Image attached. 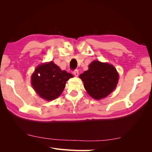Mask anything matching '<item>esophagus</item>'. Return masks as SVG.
I'll list each match as a JSON object with an SVG mask.
<instances>
[{
    "instance_id": "34e87169",
    "label": "esophagus",
    "mask_w": 152,
    "mask_h": 152,
    "mask_svg": "<svg viewBox=\"0 0 152 152\" xmlns=\"http://www.w3.org/2000/svg\"><path fill=\"white\" fill-rule=\"evenodd\" d=\"M73 74H74V76H78L79 75V72H78V70H77V69L74 70L73 71Z\"/></svg>"
}]
</instances>
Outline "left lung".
Masks as SVG:
<instances>
[{"label": "left lung", "instance_id": "8db88e82", "mask_svg": "<svg viewBox=\"0 0 152 152\" xmlns=\"http://www.w3.org/2000/svg\"><path fill=\"white\" fill-rule=\"evenodd\" d=\"M88 94L93 99L105 98L112 92L118 82L119 75L114 66L95 61L89 69L80 75Z\"/></svg>", "mask_w": 152, "mask_h": 152}]
</instances>
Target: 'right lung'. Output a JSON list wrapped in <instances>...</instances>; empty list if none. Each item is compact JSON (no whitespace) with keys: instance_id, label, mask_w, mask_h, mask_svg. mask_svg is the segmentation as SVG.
<instances>
[{"instance_id":"1","label":"right lung","mask_w":152,"mask_h":152,"mask_svg":"<svg viewBox=\"0 0 152 152\" xmlns=\"http://www.w3.org/2000/svg\"><path fill=\"white\" fill-rule=\"evenodd\" d=\"M72 74L61 70L52 61L38 66L31 77V83L40 97L46 101L57 99L65 88Z\"/></svg>"}]
</instances>
